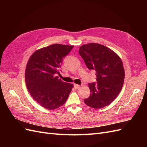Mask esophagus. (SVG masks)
<instances>
[{"label": "esophagus", "instance_id": "1", "mask_svg": "<svg viewBox=\"0 0 147 147\" xmlns=\"http://www.w3.org/2000/svg\"><path fill=\"white\" fill-rule=\"evenodd\" d=\"M74 86L75 89H76V90H77V89H78V88H80V86L79 84H74Z\"/></svg>", "mask_w": 147, "mask_h": 147}]
</instances>
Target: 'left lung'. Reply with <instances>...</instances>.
Instances as JSON below:
<instances>
[{
	"label": "left lung",
	"mask_w": 147,
	"mask_h": 147,
	"mask_svg": "<svg viewBox=\"0 0 147 147\" xmlns=\"http://www.w3.org/2000/svg\"><path fill=\"white\" fill-rule=\"evenodd\" d=\"M79 54L89 70L96 71L97 83L88 84L91 94L84 100L88 106L101 109L109 105L121 91L124 69L121 58L108 47L90 43L80 47Z\"/></svg>",
	"instance_id": "1"
}]
</instances>
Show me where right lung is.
I'll list each match as a JSON object with an SVG mask.
<instances>
[{"instance_id":"obj_1","label":"right lung","mask_w":147,"mask_h":147,"mask_svg":"<svg viewBox=\"0 0 147 147\" xmlns=\"http://www.w3.org/2000/svg\"><path fill=\"white\" fill-rule=\"evenodd\" d=\"M74 46L53 44L35 51L26 65L25 81L33 99L43 107L54 110L67 99L73 84L56 77L64 57Z\"/></svg>"}]
</instances>
